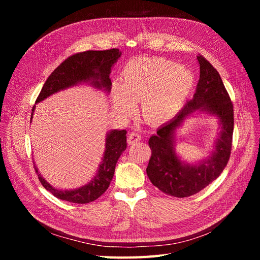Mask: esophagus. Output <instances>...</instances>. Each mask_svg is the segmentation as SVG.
Returning <instances> with one entry per match:
<instances>
[{
	"instance_id": "obj_1",
	"label": "esophagus",
	"mask_w": 260,
	"mask_h": 260,
	"mask_svg": "<svg viewBox=\"0 0 260 260\" xmlns=\"http://www.w3.org/2000/svg\"><path fill=\"white\" fill-rule=\"evenodd\" d=\"M141 140V135L138 132H131L128 136V143L129 144H135Z\"/></svg>"
}]
</instances>
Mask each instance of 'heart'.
I'll use <instances>...</instances> for the list:
<instances>
[{"instance_id":"b5f03b06","label":"heart","mask_w":260,"mask_h":260,"mask_svg":"<svg viewBox=\"0 0 260 260\" xmlns=\"http://www.w3.org/2000/svg\"><path fill=\"white\" fill-rule=\"evenodd\" d=\"M194 83L192 73L162 57L131 59L113 88L115 111L127 117L141 101V114L152 123L171 119L183 106Z\"/></svg>"}]
</instances>
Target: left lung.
Returning a JSON list of instances; mask_svg holds the SVG:
<instances>
[{"label": "left lung", "instance_id": "obj_1", "mask_svg": "<svg viewBox=\"0 0 260 260\" xmlns=\"http://www.w3.org/2000/svg\"><path fill=\"white\" fill-rule=\"evenodd\" d=\"M198 60L200 79L193 99L174 119L157 129L156 135L148 140L152 155L146 168L147 177L161 192L175 198H187L205 188L223 171L231 154L233 104L216 68L202 55L198 56ZM196 110L217 115L222 130L214 152L209 158L200 164L188 165L176 156L173 135L184 118Z\"/></svg>", "mask_w": 260, "mask_h": 260}]
</instances>
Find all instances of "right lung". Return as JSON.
<instances>
[{
  "instance_id": "add662e5",
  "label": "right lung",
  "mask_w": 260,
  "mask_h": 260,
  "mask_svg": "<svg viewBox=\"0 0 260 260\" xmlns=\"http://www.w3.org/2000/svg\"><path fill=\"white\" fill-rule=\"evenodd\" d=\"M120 55L121 52L118 49L85 51L72 55L62 61L46 79L40 94L37 98L36 103L79 82L91 81V84L95 88H104V90L109 92L112 89L109 74H111L112 66L120 57ZM35 107L36 106H34L31 114H34ZM31 119H32V116H31ZM125 135H127L125 130H113L108 133L106 137V148L103 161L100 165L98 174L88 184L72 191L58 190L46 182L44 178L39 174L36 165L34 164L39 180L46 190L59 200L77 204H86L95 201L102 194L105 193L111 184L117 160L127 147Z\"/></svg>"
}]
</instances>
